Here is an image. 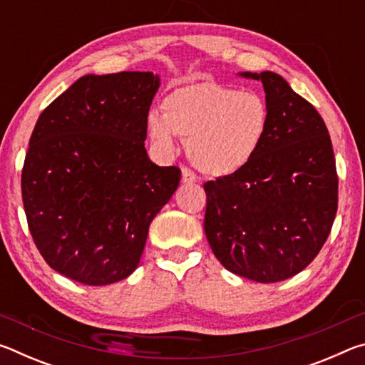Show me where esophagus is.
Listing matches in <instances>:
<instances>
[{"label": "esophagus", "instance_id": "1", "mask_svg": "<svg viewBox=\"0 0 365 365\" xmlns=\"http://www.w3.org/2000/svg\"><path fill=\"white\" fill-rule=\"evenodd\" d=\"M196 180H197V177L195 175V172H191L187 168L182 169V182L185 185H193V183H196Z\"/></svg>", "mask_w": 365, "mask_h": 365}]
</instances>
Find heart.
I'll return each mask as SVG.
<instances>
[{"instance_id":"b5f03b06","label":"heart","mask_w":365,"mask_h":365,"mask_svg":"<svg viewBox=\"0 0 365 365\" xmlns=\"http://www.w3.org/2000/svg\"><path fill=\"white\" fill-rule=\"evenodd\" d=\"M164 114L151 110L146 130L165 158L178 150L177 137L188 141V156L212 177L237 174L261 148L270 127V109L257 91L219 83H193L165 96Z\"/></svg>"}]
</instances>
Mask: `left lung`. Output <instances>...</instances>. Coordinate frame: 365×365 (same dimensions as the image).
Returning <instances> with one entry per match:
<instances>
[{"instance_id": "8db88e82", "label": "left lung", "mask_w": 365, "mask_h": 365, "mask_svg": "<svg viewBox=\"0 0 365 365\" xmlns=\"http://www.w3.org/2000/svg\"><path fill=\"white\" fill-rule=\"evenodd\" d=\"M262 82L270 127L255 159L237 174L205 183V232L232 274L259 283L306 269L329 238L338 177L322 117L279 73L240 72Z\"/></svg>"}]
</instances>
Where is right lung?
Instances as JSON below:
<instances>
[{"instance_id":"1","label":"right lung","mask_w":365,"mask_h":365,"mask_svg":"<svg viewBox=\"0 0 365 365\" xmlns=\"http://www.w3.org/2000/svg\"><path fill=\"white\" fill-rule=\"evenodd\" d=\"M153 72L80 77L43 110L22 169L32 238L49 267L90 287L133 274L180 169L148 158Z\"/></svg>"}]
</instances>
